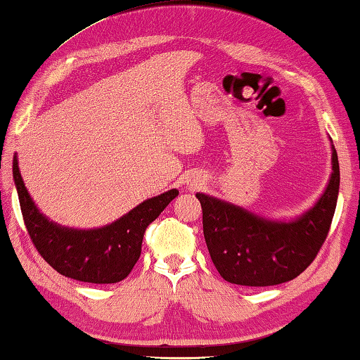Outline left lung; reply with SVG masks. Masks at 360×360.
<instances>
[{"instance_id": "8db88e82", "label": "left lung", "mask_w": 360, "mask_h": 360, "mask_svg": "<svg viewBox=\"0 0 360 360\" xmlns=\"http://www.w3.org/2000/svg\"><path fill=\"white\" fill-rule=\"evenodd\" d=\"M338 190L340 166L332 143V174L326 190L313 207L292 220L266 219L210 194L196 193L202 207L205 244L221 278L247 287L295 279L314 260L327 238Z\"/></svg>"}]
</instances>
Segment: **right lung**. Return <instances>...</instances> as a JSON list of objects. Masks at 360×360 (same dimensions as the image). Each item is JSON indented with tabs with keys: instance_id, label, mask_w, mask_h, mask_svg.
<instances>
[{
	"instance_id": "right-lung-1",
	"label": "right lung",
	"mask_w": 360,
	"mask_h": 360,
	"mask_svg": "<svg viewBox=\"0 0 360 360\" xmlns=\"http://www.w3.org/2000/svg\"><path fill=\"white\" fill-rule=\"evenodd\" d=\"M13 175L23 221L41 257L65 278L92 284H116L127 278L140 258L146 226L179 196V190L174 188L145 199L105 226L70 228L49 220L37 207L22 180L17 155Z\"/></svg>"
}]
</instances>
